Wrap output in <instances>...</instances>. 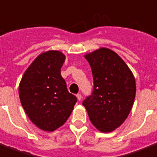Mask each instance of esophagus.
I'll use <instances>...</instances> for the list:
<instances>
[{"mask_svg":"<svg viewBox=\"0 0 157 157\" xmlns=\"http://www.w3.org/2000/svg\"><path fill=\"white\" fill-rule=\"evenodd\" d=\"M76 98H77V100L80 101L81 100V94H76Z\"/></svg>","mask_w":157,"mask_h":157,"instance_id":"34e87169","label":"esophagus"}]
</instances>
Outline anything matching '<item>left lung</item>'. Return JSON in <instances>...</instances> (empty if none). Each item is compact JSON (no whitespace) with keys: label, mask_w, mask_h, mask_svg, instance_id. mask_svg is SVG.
<instances>
[{"label":"left lung","mask_w":157,"mask_h":157,"mask_svg":"<svg viewBox=\"0 0 157 157\" xmlns=\"http://www.w3.org/2000/svg\"><path fill=\"white\" fill-rule=\"evenodd\" d=\"M85 57L91 67L94 87L82 105L94 126L109 132L120 126L131 111L135 78L124 60L109 48H101Z\"/></svg>","instance_id":"1"}]
</instances>
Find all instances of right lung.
I'll return each instance as SVG.
<instances>
[{"instance_id": "obj_1", "label": "right lung", "mask_w": 157, "mask_h": 157, "mask_svg": "<svg viewBox=\"0 0 157 157\" xmlns=\"http://www.w3.org/2000/svg\"><path fill=\"white\" fill-rule=\"evenodd\" d=\"M65 58L59 51L43 52L25 71L19 86L25 112L44 131H54L65 124L77 100L61 76Z\"/></svg>"}]
</instances>
